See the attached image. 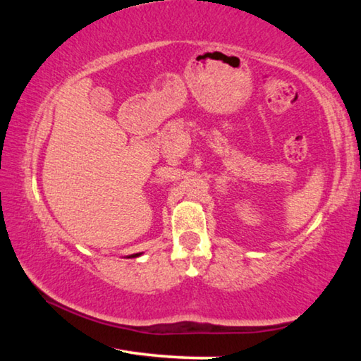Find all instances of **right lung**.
I'll list each match as a JSON object with an SVG mask.
<instances>
[{
	"instance_id": "1",
	"label": "right lung",
	"mask_w": 361,
	"mask_h": 361,
	"mask_svg": "<svg viewBox=\"0 0 361 361\" xmlns=\"http://www.w3.org/2000/svg\"><path fill=\"white\" fill-rule=\"evenodd\" d=\"M140 255H143V253H133V255L127 256V258H137V256H140Z\"/></svg>"
}]
</instances>
